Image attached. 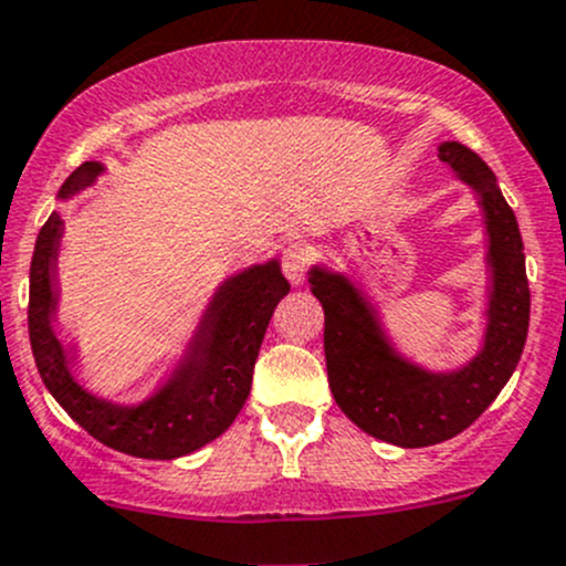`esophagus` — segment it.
Masks as SVG:
<instances>
[{
	"mask_svg": "<svg viewBox=\"0 0 566 566\" xmlns=\"http://www.w3.org/2000/svg\"><path fill=\"white\" fill-rule=\"evenodd\" d=\"M310 249L304 243H290L282 254V271L293 284H301L306 279V268H310Z\"/></svg>",
	"mask_w": 566,
	"mask_h": 566,
	"instance_id": "obj_1",
	"label": "esophagus"
}]
</instances>
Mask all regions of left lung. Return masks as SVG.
Listing matches in <instances>:
<instances>
[{
    "instance_id": "left-lung-1",
    "label": "left lung",
    "mask_w": 566,
    "mask_h": 566,
    "mask_svg": "<svg viewBox=\"0 0 566 566\" xmlns=\"http://www.w3.org/2000/svg\"><path fill=\"white\" fill-rule=\"evenodd\" d=\"M440 163L479 190L490 232V326L484 350L468 367L434 376L398 359L354 284L321 268L310 273V290L326 315L323 350L334 400L361 431L400 448L437 446L473 426L506 387L528 337L531 290L523 238L495 174L457 140L440 146Z\"/></svg>"
}]
</instances>
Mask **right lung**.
Masks as SVG:
<instances>
[{
	"instance_id": "right-lung-1",
	"label": "right lung",
	"mask_w": 566,
	"mask_h": 566,
	"mask_svg": "<svg viewBox=\"0 0 566 566\" xmlns=\"http://www.w3.org/2000/svg\"><path fill=\"white\" fill-rule=\"evenodd\" d=\"M98 171V163H82L65 179L60 196L65 199L91 185ZM60 229L63 221L52 212L38 232L27 306L32 356L54 400L87 434L129 457L177 459L221 437L249 398L265 328L279 301L290 293V282L279 271V262L251 268L223 284L179 376L144 406L124 409L93 398L71 378L63 345L49 323V315L54 312L52 279Z\"/></svg>"
}]
</instances>
